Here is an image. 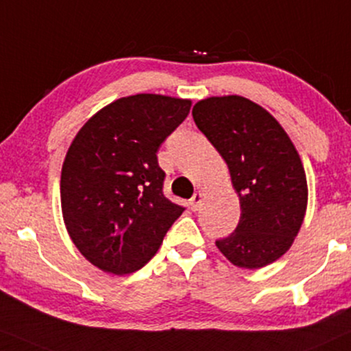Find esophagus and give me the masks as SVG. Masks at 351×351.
I'll return each instance as SVG.
<instances>
[{"label":"esophagus","mask_w":351,"mask_h":351,"mask_svg":"<svg viewBox=\"0 0 351 351\" xmlns=\"http://www.w3.org/2000/svg\"><path fill=\"white\" fill-rule=\"evenodd\" d=\"M202 200H203V192H197L195 195L192 197V200H190V202H192V208H193V210L200 208Z\"/></svg>","instance_id":"34e87169"}]
</instances>
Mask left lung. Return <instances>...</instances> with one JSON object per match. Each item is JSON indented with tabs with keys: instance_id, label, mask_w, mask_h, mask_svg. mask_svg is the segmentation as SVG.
<instances>
[{
	"instance_id": "left-lung-1",
	"label": "left lung",
	"mask_w": 351,
	"mask_h": 351,
	"mask_svg": "<svg viewBox=\"0 0 351 351\" xmlns=\"http://www.w3.org/2000/svg\"><path fill=\"white\" fill-rule=\"evenodd\" d=\"M192 115L226 161L241 203L236 231L216 247L239 268L270 265L291 247L308 208L295 145L270 112L242 96L202 99Z\"/></svg>"
}]
</instances>
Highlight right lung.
<instances>
[{"instance_id":"right-lung-1","label":"right lung","mask_w":351,"mask_h":351,"mask_svg":"<svg viewBox=\"0 0 351 351\" xmlns=\"http://www.w3.org/2000/svg\"><path fill=\"white\" fill-rule=\"evenodd\" d=\"M190 106L162 94L117 99L71 141L60 180L63 221L77 250L102 271L140 270L185 210L164 197L156 153Z\"/></svg>"}]
</instances>
